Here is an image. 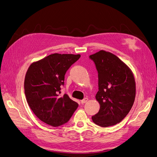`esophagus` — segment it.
Masks as SVG:
<instances>
[{
    "label": "esophagus",
    "mask_w": 157,
    "mask_h": 157,
    "mask_svg": "<svg viewBox=\"0 0 157 157\" xmlns=\"http://www.w3.org/2000/svg\"><path fill=\"white\" fill-rule=\"evenodd\" d=\"M88 100V98H84L83 100H81V103H82V104L85 103H86Z\"/></svg>",
    "instance_id": "34e87169"
}]
</instances>
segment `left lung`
Here are the masks:
<instances>
[{
  "mask_svg": "<svg viewBox=\"0 0 157 157\" xmlns=\"http://www.w3.org/2000/svg\"><path fill=\"white\" fill-rule=\"evenodd\" d=\"M98 72L99 90L95 99L99 112L92 117L101 127L115 125L123 119L133 105L135 81L130 69L113 54L101 50L92 54Z\"/></svg>",
  "mask_w": 157,
  "mask_h": 157,
  "instance_id": "left-lung-1",
  "label": "left lung"
}]
</instances>
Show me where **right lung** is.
<instances>
[{"instance_id":"obj_1","label":"right lung","mask_w":157,"mask_h":157,"mask_svg":"<svg viewBox=\"0 0 157 157\" xmlns=\"http://www.w3.org/2000/svg\"><path fill=\"white\" fill-rule=\"evenodd\" d=\"M80 54H58L49 55L33 63L26 72L24 93L27 102L36 116L54 127L69 121L78 104L67 94L60 96L65 75Z\"/></svg>"}]
</instances>
